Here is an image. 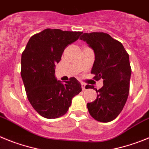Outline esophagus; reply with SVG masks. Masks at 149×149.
I'll return each instance as SVG.
<instances>
[{"label": "esophagus", "instance_id": "obj_1", "mask_svg": "<svg viewBox=\"0 0 149 149\" xmlns=\"http://www.w3.org/2000/svg\"><path fill=\"white\" fill-rule=\"evenodd\" d=\"M81 87H82L83 90H85V89H86V84H84V83H81Z\"/></svg>", "mask_w": 149, "mask_h": 149}]
</instances>
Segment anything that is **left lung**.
<instances>
[{"label":"left lung","instance_id":"8db88e82","mask_svg":"<svg viewBox=\"0 0 149 149\" xmlns=\"http://www.w3.org/2000/svg\"><path fill=\"white\" fill-rule=\"evenodd\" d=\"M80 39L86 42L95 53L91 74L94 79L103 80V86L97 90V98L87 104L91 116L108 122L119 115L127 101L130 89L131 68L129 55L119 41L105 33H84ZM94 89L86 85V89Z\"/></svg>","mask_w":149,"mask_h":149}]
</instances>
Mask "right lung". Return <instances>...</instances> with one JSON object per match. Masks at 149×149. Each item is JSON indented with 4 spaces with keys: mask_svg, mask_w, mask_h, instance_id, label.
I'll return each instance as SVG.
<instances>
[{
    "mask_svg": "<svg viewBox=\"0 0 149 149\" xmlns=\"http://www.w3.org/2000/svg\"><path fill=\"white\" fill-rule=\"evenodd\" d=\"M82 32L45 29L30 37L22 55L21 75L30 104L46 119L65 115L74 96L82 90L81 83L71 77L63 84L55 77V64L68 45Z\"/></svg>",
    "mask_w": 149,
    "mask_h": 149,
    "instance_id": "right-lung-1",
    "label": "right lung"
}]
</instances>
